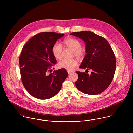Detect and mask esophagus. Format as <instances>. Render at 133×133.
Listing matches in <instances>:
<instances>
[{
  "instance_id": "34e87169",
  "label": "esophagus",
  "mask_w": 133,
  "mask_h": 133,
  "mask_svg": "<svg viewBox=\"0 0 133 133\" xmlns=\"http://www.w3.org/2000/svg\"><path fill=\"white\" fill-rule=\"evenodd\" d=\"M72 73V72L70 71H68V74H69H69H71Z\"/></svg>"
}]
</instances>
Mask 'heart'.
<instances>
[{
    "mask_svg": "<svg viewBox=\"0 0 133 133\" xmlns=\"http://www.w3.org/2000/svg\"><path fill=\"white\" fill-rule=\"evenodd\" d=\"M65 46L73 50V55L79 58H81L83 55V51L81 49V44L80 42L74 38H66L64 41ZM53 55L57 60L61 59L62 53V48L60 43L56 42L54 44L52 48ZM78 65V61L75 59H63L58 64V67L65 69L68 71H72Z\"/></svg>",
    "mask_w": 133,
    "mask_h": 133,
    "instance_id": "heart-1",
    "label": "heart"
}]
</instances>
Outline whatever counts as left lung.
<instances>
[{
    "label": "left lung",
    "mask_w": 133,
    "mask_h": 133,
    "mask_svg": "<svg viewBox=\"0 0 133 133\" xmlns=\"http://www.w3.org/2000/svg\"><path fill=\"white\" fill-rule=\"evenodd\" d=\"M70 34L81 39L85 43L87 54L80 68L86 69V71L92 70L90 75L76 72L78 75L75 82L76 88L89 95L102 93L111 83L116 70V58L111 45L105 38L90 31Z\"/></svg>",
    "instance_id": "left-lung-1"
}]
</instances>
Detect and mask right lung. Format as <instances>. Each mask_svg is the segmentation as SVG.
I'll use <instances>...</instances> for the list:
<instances>
[{
    "label": "right lung",
    "instance_id": "right-lung-1",
    "mask_svg": "<svg viewBox=\"0 0 133 133\" xmlns=\"http://www.w3.org/2000/svg\"><path fill=\"white\" fill-rule=\"evenodd\" d=\"M63 35L40 33L22 48L19 60L21 81L28 93L37 99H48L56 95L68 75L63 68L48 73L57 62L52 52V46Z\"/></svg>",
    "mask_w": 133,
    "mask_h": 133
}]
</instances>
